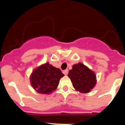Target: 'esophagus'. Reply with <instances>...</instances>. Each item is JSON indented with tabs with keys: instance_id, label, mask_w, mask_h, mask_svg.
<instances>
[{
	"instance_id": "34e87169",
	"label": "esophagus",
	"mask_w": 125,
	"mask_h": 125,
	"mask_svg": "<svg viewBox=\"0 0 125 125\" xmlns=\"http://www.w3.org/2000/svg\"><path fill=\"white\" fill-rule=\"evenodd\" d=\"M63 73L65 74V75H67V73H68V70H67V69L64 70V71H63Z\"/></svg>"
}]
</instances>
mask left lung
<instances>
[{
  "label": "left lung",
  "mask_w": 125,
  "mask_h": 125,
  "mask_svg": "<svg viewBox=\"0 0 125 125\" xmlns=\"http://www.w3.org/2000/svg\"><path fill=\"white\" fill-rule=\"evenodd\" d=\"M67 76L74 88L81 93L89 92L96 83L94 73L82 63L74 64Z\"/></svg>",
  "instance_id": "8db88e82"
}]
</instances>
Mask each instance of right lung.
Here are the masks:
<instances>
[{
    "instance_id": "add662e5",
    "label": "right lung",
    "mask_w": 125,
    "mask_h": 125,
    "mask_svg": "<svg viewBox=\"0 0 125 125\" xmlns=\"http://www.w3.org/2000/svg\"><path fill=\"white\" fill-rule=\"evenodd\" d=\"M63 76L59 69L46 63L34 70L30 79L32 87L38 93L49 94L57 88Z\"/></svg>"
}]
</instances>
